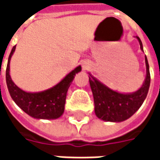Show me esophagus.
Listing matches in <instances>:
<instances>
[{
    "instance_id": "obj_1",
    "label": "esophagus",
    "mask_w": 160,
    "mask_h": 160,
    "mask_svg": "<svg viewBox=\"0 0 160 160\" xmlns=\"http://www.w3.org/2000/svg\"><path fill=\"white\" fill-rule=\"evenodd\" d=\"M82 68H83V70H87L90 68V64L88 62H85L83 63V65H82Z\"/></svg>"
}]
</instances>
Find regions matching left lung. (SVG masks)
Wrapping results in <instances>:
<instances>
[{"instance_id": "left-lung-1", "label": "left lung", "mask_w": 160, "mask_h": 160, "mask_svg": "<svg viewBox=\"0 0 160 160\" xmlns=\"http://www.w3.org/2000/svg\"><path fill=\"white\" fill-rule=\"evenodd\" d=\"M141 50L142 42L139 37ZM147 67V76L142 87L134 93H119L110 89L96 80L89 77L91 89L93 94L95 114L98 118L107 122H122L132 117L143 104L150 87V72L147 56L145 57Z\"/></svg>"}]
</instances>
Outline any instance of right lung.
<instances>
[{"instance_id":"obj_1","label":"right lung","mask_w":160,"mask_h":160,"mask_svg":"<svg viewBox=\"0 0 160 160\" xmlns=\"http://www.w3.org/2000/svg\"><path fill=\"white\" fill-rule=\"evenodd\" d=\"M16 46L12 47L9 55L6 70V80L8 92L16 104L31 117L38 119H56L64 112L67 92L75 73L80 72L81 67H77L70 72L60 83L49 90L41 92H26L12 82L9 74V63Z\"/></svg>"}]
</instances>
